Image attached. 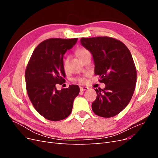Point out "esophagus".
Masks as SVG:
<instances>
[{
	"mask_svg": "<svg viewBox=\"0 0 158 158\" xmlns=\"http://www.w3.org/2000/svg\"><path fill=\"white\" fill-rule=\"evenodd\" d=\"M89 88L88 87H80V89L81 92H83V91H85V90H88Z\"/></svg>",
	"mask_w": 158,
	"mask_h": 158,
	"instance_id": "1",
	"label": "esophagus"
}]
</instances>
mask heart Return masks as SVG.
Returning <instances> with one entry per match:
<instances>
[{
    "instance_id": "b5f03b06",
    "label": "heart",
    "mask_w": 158,
    "mask_h": 158,
    "mask_svg": "<svg viewBox=\"0 0 158 158\" xmlns=\"http://www.w3.org/2000/svg\"><path fill=\"white\" fill-rule=\"evenodd\" d=\"M90 52L87 50V49H79L77 51H76V55H77L78 58L82 60V59L84 57L87 55L88 54H89ZM69 56H66L64 60H63V66H64V69H66L67 68V66H68V63H69ZM76 81H78V82L80 83H84L85 82V79L84 78H81V77H78L74 79Z\"/></svg>"
}]
</instances>
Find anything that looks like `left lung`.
<instances>
[{"label":"left lung","instance_id":"obj_1","mask_svg":"<svg viewBox=\"0 0 158 158\" xmlns=\"http://www.w3.org/2000/svg\"><path fill=\"white\" fill-rule=\"evenodd\" d=\"M80 41L93 55L95 74L106 84L95 89L93 111L102 117L115 116L127 106L135 89L136 69L131 52L123 42L109 37H82Z\"/></svg>","mask_w":158,"mask_h":158}]
</instances>
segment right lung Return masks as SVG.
<instances>
[{"instance_id": "1", "label": "right lung", "mask_w": 158, "mask_h": 158, "mask_svg": "<svg viewBox=\"0 0 158 158\" xmlns=\"http://www.w3.org/2000/svg\"><path fill=\"white\" fill-rule=\"evenodd\" d=\"M78 38H51L37 46L25 73L27 93L36 111L52 121L70 115L75 98L80 92L77 85L57 90L56 84L65 82L63 55L77 42Z\"/></svg>"}]
</instances>
